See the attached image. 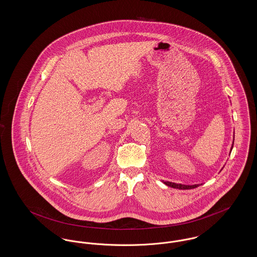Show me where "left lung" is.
<instances>
[{
  "mask_svg": "<svg viewBox=\"0 0 257 257\" xmlns=\"http://www.w3.org/2000/svg\"><path fill=\"white\" fill-rule=\"evenodd\" d=\"M233 145H234V142L232 144V147H231V150L232 151L233 149ZM163 183H165L168 186L170 187H173V188H177V189H192V188H195L197 186H199L200 184H193V185H185V184H181V183H175V182H171V181H164Z\"/></svg>",
  "mask_w": 257,
  "mask_h": 257,
  "instance_id": "8db88e82",
  "label": "left lung"
}]
</instances>
